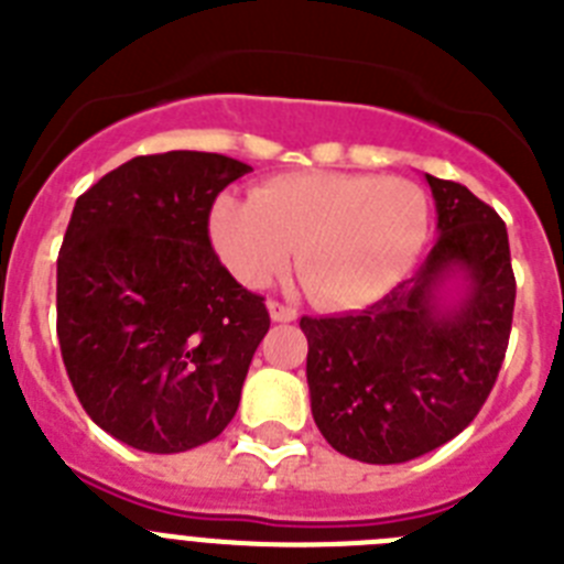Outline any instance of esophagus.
I'll return each instance as SVG.
<instances>
[{"mask_svg":"<svg viewBox=\"0 0 564 564\" xmlns=\"http://www.w3.org/2000/svg\"><path fill=\"white\" fill-rule=\"evenodd\" d=\"M268 313H271L273 322H296V311L288 305H282V302H268Z\"/></svg>","mask_w":564,"mask_h":564,"instance_id":"esophagus-1","label":"esophagus"}]
</instances>
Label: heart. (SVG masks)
<instances>
[{"label": "heart", "mask_w": 564, "mask_h": 564, "mask_svg": "<svg viewBox=\"0 0 564 564\" xmlns=\"http://www.w3.org/2000/svg\"><path fill=\"white\" fill-rule=\"evenodd\" d=\"M208 231L242 285L271 282L293 248L316 302L364 307L412 271L430 237V200L403 177L291 172L259 183L251 200L220 197Z\"/></svg>", "instance_id": "1"}]
</instances>
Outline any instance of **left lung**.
Returning <instances> with one entry per match:
<instances>
[{
  "label": "left lung",
  "instance_id": "left-lung-1",
  "mask_svg": "<svg viewBox=\"0 0 564 564\" xmlns=\"http://www.w3.org/2000/svg\"><path fill=\"white\" fill-rule=\"evenodd\" d=\"M437 239L417 273L358 313L299 322L318 432L361 463H406L475 421L506 358L514 271L500 214L426 174Z\"/></svg>",
  "mask_w": 564,
  "mask_h": 564
}]
</instances>
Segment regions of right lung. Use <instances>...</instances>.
I'll list each match as a JSON object with an SVG mask.
<instances>
[{
	"mask_svg": "<svg viewBox=\"0 0 564 564\" xmlns=\"http://www.w3.org/2000/svg\"><path fill=\"white\" fill-rule=\"evenodd\" d=\"M251 172L214 152L141 154L82 194L58 251V344L87 415L132 449L214 441L271 327L220 265L214 197Z\"/></svg>",
	"mask_w": 564,
	"mask_h": 564,
	"instance_id": "add662e5",
	"label": "right lung"
}]
</instances>
